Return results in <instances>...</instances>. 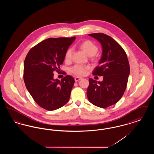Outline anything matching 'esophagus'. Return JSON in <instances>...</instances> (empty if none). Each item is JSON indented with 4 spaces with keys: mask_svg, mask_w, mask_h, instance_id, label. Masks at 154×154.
Wrapping results in <instances>:
<instances>
[{
    "mask_svg": "<svg viewBox=\"0 0 154 154\" xmlns=\"http://www.w3.org/2000/svg\"><path fill=\"white\" fill-rule=\"evenodd\" d=\"M81 79L80 77H75V79H74V80L75 82H77V81H79Z\"/></svg>",
    "mask_w": 154,
    "mask_h": 154,
    "instance_id": "34e87169",
    "label": "esophagus"
}]
</instances>
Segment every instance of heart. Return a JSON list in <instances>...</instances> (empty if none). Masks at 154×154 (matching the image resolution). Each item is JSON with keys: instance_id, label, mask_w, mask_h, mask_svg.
Listing matches in <instances>:
<instances>
[{"instance_id": "heart-1", "label": "heart", "mask_w": 154, "mask_h": 154, "mask_svg": "<svg viewBox=\"0 0 154 154\" xmlns=\"http://www.w3.org/2000/svg\"><path fill=\"white\" fill-rule=\"evenodd\" d=\"M80 47L89 56L95 55L98 51V47L95 43L90 40L84 42L80 45ZM73 53V49L69 48L67 50L65 55V58L66 61H70ZM89 68L88 66H84L82 65H75L70 68V72L79 76H82L86 73V70Z\"/></svg>"}]
</instances>
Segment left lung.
I'll list each match as a JSON object with an SVG mask.
<instances>
[{"instance_id": "left-lung-1", "label": "left lung", "mask_w": 154, "mask_h": 154, "mask_svg": "<svg viewBox=\"0 0 154 154\" xmlns=\"http://www.w3.org/2000/svg\"><path fill=\"white\" fill-rule=\"evenodd\" d=\"M88 35L102 45L99 66L95 69L93 75L103 76V80L97 82L89 79L87 97L94 105L106 108L117 103L124 95L130 74L129 63L124 50L111 37L104 33Z\"/></svg>"}]
</instances>
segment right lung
<instances>
[{"mask_svg": "<svg viewBox=\"0 0 154 154\" xmlns=\"http://www.w3.org/2000/svg\"><path fill=\"white\" fill-rule=\"evenodd\" d=\"M75 37L49 38L28 52L23 64V80L30 95L41 107L57 110L68 102L74 79L66 75L61 81L54 79Z\"/></svg>", "mask_w": 154, "mask_h": 154, "instance_id": "obj_1", "label": "right lung"}]
</instances>
